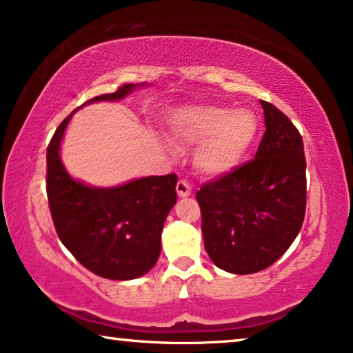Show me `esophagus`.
I'll list each match as a JSON object with an SVG mask.
<instances>
[{"label":"esophagus","mask_w":353,"mask_h":353,"mask_svg":"<svg viewBox=\"0 0 353 353\" xmlns=\"http://www.w3.org/2000/svg\"><path fill=\"white\" fill-rule=\"evenodd\" d=\"M176 194H178V197H181V199H185V197H190L191 196V186L188 185L185 180H180L176 183Z\"/></svg>","instance_id":"esophagus-1"}]
</instances>
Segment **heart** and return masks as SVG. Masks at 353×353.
Masks as SVG:
<instances>
[{"label":"heart","instance_id":"heart-1","mask_svg":"<svg viewBox=\"0 0 353 353\" xmlns=\"http://www.w3.org/2000/svg\"><path fill=\"white\" fill-rule=\"evenodd\" d=\"M173 134L196 149L197 170L210 176L225 175L241 165L257 138L259 120L252 110L221 105H190L172 123Z\"/></svg>","mask_w":353,"mask_h":353}]
</instances>
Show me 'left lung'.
Listing matches in <instances>:
<instances>
[{"mask_svg": "<svg viewBox=\"0 0 353 353\" xmlns=\"http://www.w3.org/2000/svg\"><path fill=\"white\" fill-rule=\"evenodd\" d=\"M265 134L252 162L207 183L196 199L205 250L234 274L262 272L297 238L305 216V157L301 133L281 110L260 101Z\"/></svg>", "mask_w": 353, "mask_h": 353, "instance_id": "obj_1", "label": "left lung"}]
</instances>
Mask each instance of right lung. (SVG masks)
<instances>
[{"instance_id":"right-lung-1","label":"right lung","mask_w":353,"mask_h":353,"mask_svg":"<svg viewBox=\"0 0 353 353\" xmlns=\"http://www.w3.org/2000/svg\"><path fill=\"white\" fill-rule=\"evenodd\" d=\"M146 83H128L86 104L120 101ZM46 152V191L57 236L69 252L101 278L128 281L146 274L161 255L163 223L176 204V175L143 176L117 186H91L67 172L61 144L72 115Z\"/></svg>"}]
</instances>
